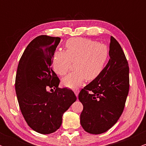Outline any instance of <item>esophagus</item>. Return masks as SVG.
Here are the masks:
<instances>
[{
    "mask_svg": "<svg viewBox=\"0 0 146 146\" xmlns=\"http://www.w3.org/2000/svg\"><path fill=\"white\" fill-rule=\"evenodd\" d=\"M74 93H75V95H76V96H78V94H79V93H80V90H79L78 89L74 90Z\"/></svg>",
    "mask_w": 146,
    "mask_h": 146,
    "instance_id": "1",
    "label": "esophagus"
}]
</instances>
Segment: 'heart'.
<instances>
[{"mask_svg": "<svg viewBox=\"0 0 146 146\" xmlns=\"http://www.w3.org/2000/svg\"><path fill=\"white\" fill-rule=\"evenodd\" d=\"M66 51L57 50L53 53L52 68L56 74L64 75L67 73L72 62H75V71L62 79V84L75 89L84 80L91 81L98 78L110 58V51L104 44L84 38H73L66 42Z\"/></svg>", "mask_w": 146, "mask_h": 146, "instance_id": "heart-1", "label": "heart"}]
</instances>
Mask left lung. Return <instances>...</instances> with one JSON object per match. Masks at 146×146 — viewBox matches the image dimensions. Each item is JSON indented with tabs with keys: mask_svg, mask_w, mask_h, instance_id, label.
Here are the masks:
<instances>
[{
	"mask_svg": "<svg viewBox=\"0 0 146 146\" xmlns=\"http://www.w3.org/2000/svg\"><path fill=\"white\" fill-rule=\"evenodd\" d=\"M110 60L102 74L81 90L80 123L85 131L102 134L113 127L124 109L129 92V66L119 43L110 37Z\"/></svg>",
	"mask_w": 146,
	"mask_h": 146,
	"instance_id": "obj_1",
	"label": "left lung"
}]
</instances>
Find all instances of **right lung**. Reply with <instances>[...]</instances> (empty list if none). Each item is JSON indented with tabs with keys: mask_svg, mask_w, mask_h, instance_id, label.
Wrapping results in <instances>:
<instances>
[{
	"mask_svg": "<svg viewBox=\"0 0 146 146\" xmlns=\"http://www.w3.org/2000/svg\"><path fill=\"white\" fill-rule=\"evenodd\" d=\"M60 40L45 35L33 39L16 73L15 88L21 113L30 128L43 135L59 129L64 113L77 100L73 90L58 87L60 81L52 70L53 55ZM49 88L55 90L50 93Z\"/></svg>",
	"mask_w": 146,
	"mask_h": 146,
	"instance_id": "1",
	"label": "right lung"
}]
</instances>
